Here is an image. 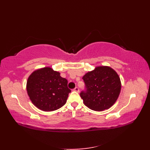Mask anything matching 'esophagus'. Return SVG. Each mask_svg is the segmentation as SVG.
Wrapping results in <instances>:
<instances>
[{
    "label": "esophagus",
    "instance_id": "obj_1",
    "mask_svg": "<svg viewBox=\"0 0 150 150\" xmlns=\"http://www.w3.org/2000/svg\"><path fill=\"white\" fill-rule=\"evenodd\" d=\"M73 90H74V91H76V92H79V88H77V87L75 88V89H73Z\"/></svg>",
    "mask_w": 150,
    "mask_h": 150
}]
</instances>
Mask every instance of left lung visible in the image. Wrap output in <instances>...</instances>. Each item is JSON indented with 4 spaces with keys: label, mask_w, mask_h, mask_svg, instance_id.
<instances>
[{
    "label": "left lung",
    "mask_w": 150,
    "mask_h": 150,
    "mask_svg": "<svg viewBox=\"0 0 150 150\" xmlns=\"http://www.w3.org/2000/svg\"><path fill=\"white\" fill-rule=\"evenodd\" d=\"M86 91L80 93L84 104L94 111L109 109L117 101L121 90L119 75L110 66L95 67L82 77Z\"/></svg>",
    "instance_id": "1"
}]
</instances>
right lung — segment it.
Masks as SVG:
<instances>
[{"label":"right lung","mask_w":150,"mask_h":150,"mask_svg":"<svg viewBox=\"0 0 150 150\" xmlns=\"http://www.w3.org/2000/svg\"><path fill=\"white\" fill-rule=\"evenodd\" d=\"M26 90L32 103L44 111H55L63 106L71 92L68 81L50 67L31 73L28 79Z\"/></svg>","instance_id":"obj_1"}]
</instances>
